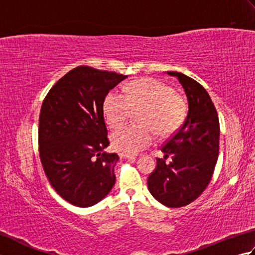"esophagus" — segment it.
Instances as JSON below:
<instances>
[{"mask_svg": "<svg viewBox=\"0 0 255 255\" xmlns=\"http://www.w3.org/2000/svg\"><path fill=\"white\" fill-rule=\"evenodd\" d=\"M124 156H125V158H127L128 160H130V161H136V159H137V155H131V154H128V153H125Z\"/></svg>", "mask_w": 255, "mask_h": 255, "instance_id": "esophagus-1", "label": "esophagus"}]
</instances>
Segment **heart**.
Masks as SVG:
<instances>
[{
  "instance_id": "heart-1",
  "label": "heart",
  "mask_w": 255,
  "mask_h": 255,
  "mask_svg": "<svg viewBox=\"0 0 255 255\" xmlns=\"http://www.w3.org/2000/svg\"><path fill=\"white\" fill-rule=\"evenodd\" d=\"M140 112L143 125L129 124L113 133V143L124 153H137L154 142L156 131L171 134L176 131L186 115L183 96L169 85L153 79H140L125 86L124 93L112 92L104 102V115L112 128H117Z\"/></svg>"
}]
</instances>
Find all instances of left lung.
<instances>
[{"label":"left lung","instance_id":"8db88e82","mask_svg":"<svg viewBox=\"0 0 255 255\" xmlns=\"http://www.w3.org/2000/svg\"><path fill=\"white\" fill-rule=\"evenodd\" d=\"M177 78L188 102L181 128L161 148L164 158L148 177L151 195L167 207H183L199 197L209 184L219 153V119L210 96L202 85L181 72L167 71Z\"/></svg>","mask_w":255,"mask_h":255}]
</instances>
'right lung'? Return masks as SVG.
I'll use <instances>...</instances> for the list:
<instances>
[{"instance_id":"right-lung-1","label":"right lung","mask_w":255,"mask_h":255,"mask_svg":"<svg viewBox=\"0 0 255 255\" xmlns=\"http://www.w3.org/2000/svg\"><path fill=\"white\" fill-rule=\"evenodd\" d=\"M127 75L72 69L48 92L39 115V156L51 186L67 202L90 207L111 192L119 156L110 145L103 104Z\"/></svg>"}]
</instances>
